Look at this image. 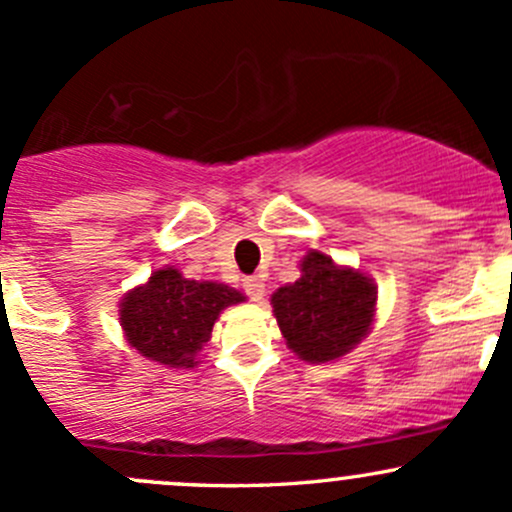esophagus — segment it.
I'll return each instance as SVG.
<instances>
[{"label": "esophagus", "instance_id": "obj_1", "mask_svg": "<svg viewBox=\"0 0 512 512\" xmlns=\"http://www.w3.org/2000/svg\"><path fill=\"white\" fill-rule=\"evenodd\" d=\"M265 279L260 277V274H252V277H245L243 279V289L245 294L250 296L252 301H262L265 299Z\"/></svg>", "mask_w": 512, "mask_h": 512}]
</instances>
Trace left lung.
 <instances>
[{
	"label": "left lung",
	"instance_id": "left-lung-1",
	"mask_svg": "<svg viewBox=\"0 0 512 512\" xmlns=\"http://www.w3.org/2000/svg\"><path fill=\"white\" fill-rule=\"evenodd\" d=\"M272 308L289 350L303 362H333L372 328L376 286L362 272L311 250L301 262V277L274 291Z\"/></svg>",
	"mask_w": 512,
	"mask_h": 512
}]
</instances>
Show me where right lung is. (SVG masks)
<instances>
[{"label":"right lung","instance_id":"right-lung-1","mask_svg":"<svg viewBox=\"0 0 512 512\" xmlns=\"http://www.w3.org/2000/svg\"><path fill=\"white\" fill-rule=\"evenodd\" d=\"M240 301L245 296L226 284L194 282L165 267L121 301V328L143 357L189 369L209 342L218 313Z\"/></svg>","mask_w":512,"mask_h":512}]
</instances>
